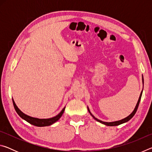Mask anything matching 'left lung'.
Masks as SVG:
<instances>
[{"instance_id": "obj_1", "label": "left lung", "mask_w": 152, "mask_h": 152, "mask_svg": "<svg viewBox=\"0 0 152 152\" xmlns=\"http://www.w3.org/2000/svg\"><path fill=\"white\" fill-rule=\"evenodd\" d=\"M142 80H143V77H142ZM142 92H143V91H141V92L140 96V98H139V100H138V101H137V104H136L135 109H134V110H133V111L132 113V114L129 115V116H128V117H127L126 118H125V119H122V120H120V121H118L110 122V123L102 121H100V120H99V119H97L96 118H95V117L93 116V115H92L91 114V112H90V110H89V109H88V110L89 113H91V115H92V117H93L95 120H96L97 121H99V122H100V123H102V124L106 125H107V126H116V125H119L122 124V123H124L127 122L128 121H129L131 119H132V118L133 116H134L135 114V113H136V111H137V109H138L139 104H140V100H141V95H142Z\"/></svg>"}]
</instances>
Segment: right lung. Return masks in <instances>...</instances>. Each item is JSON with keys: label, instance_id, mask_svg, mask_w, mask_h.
<instances>
[{"label": "right lung", "instance_id": "1", "mask_svg": "<svg viewBox=\"0 0 152 152\" xmlns=\"http://www.w3.org/2000/svg\"><path fill=\"white\" fill-rule=\"evenodd\" d=\"M12 102H13L15 109V110H16V112L17 113V114L19 115V116L22 118V119H23L28 123H29L30 124L33 125L35 126H37V127H45V126H49V125H52L53 123H54L55 122H56L57 121L60 119V118L61 117V115H63L64 110H65V108H66V107H64V109L61 110V111L57 115V116L52 117V118H50V119H37V118L29 117V116H28V115L24 114V113L20 111V110L19 109V108L17 107V105L15 104L13 99H12Z\"/></svg>", "mask_w": 152, "mask_h": 152}]
</instances>
